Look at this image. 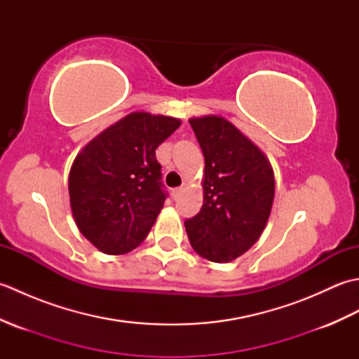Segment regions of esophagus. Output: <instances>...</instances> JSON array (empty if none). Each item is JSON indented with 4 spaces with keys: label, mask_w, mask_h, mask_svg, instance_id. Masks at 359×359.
Instances as JSON below:
<instances>
[{
    "label": "esophagus",
    "mask_w": 359,
    "mask_h": 359,
    "mask_svg": "<svg viewBox=\"0 0 359 359\" xmlns=\"http://www.w3.org/2000/svg\"><path fill=\"white\" fill-rule=\"evenodd\" d=\"M182 193H184V188H174L172 189V197H174V199H179Z\"/></svg>",
    "instance_id": "1"
}]
</instances>
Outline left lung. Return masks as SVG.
<instances>
[{
  "label": "left lung",
  "instance_id": "obj_1",
  "mask_svg": "<svg viewBox=\"0 0 359 359\" xmlns=\"http://www.w3.org/2000/svg\"><path fill=\"white\" fill-rule=\"evenodd\" d=\"M203 157V203L185 220L189 243L211 262L228 264L261 238L274 199V172L261 148L220 116L189 118Z\"/></svg>",
  "mask_w": 359,
  "mask_h": 359
}]
</instances>
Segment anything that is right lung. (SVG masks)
<instances>
[{"label": "right lung", "mask_w": 359, "mask_h": 359, "mask_svg": "<svg viewBox=\"0 0 359 359\" xmlns=\"http://www.w3.org/2000/svg\"><path fill=\"white\" fill-rule=\"evenodd\" d=\"M182 121L135 111L94 137L69 172V199L80 233L104 255L139 247L166 194L156 149Z\"/></svg>", "instance_id": "obj_1"}]
</instances>
